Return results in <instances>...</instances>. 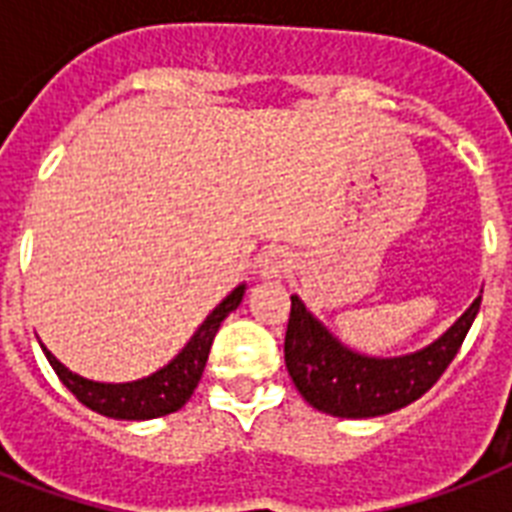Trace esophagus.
<instances>
[{
	"label": "esophagus",
	"instance_id": "obj_1",
	"mask_svg": "<svg viewBox=\"0 0 512 512\" xmlns=\"http://www.w3.org/2000/svg\"><path fill=\"white\" fill-rule=\"evenodd\" d=\"M289 268H292V257L279 247L265 249L263 255L257 257V273L263 279H281V276H287Z\"/></svg>",
	"mask_w": 512,
	"mask_h": 512
}]
</instances>
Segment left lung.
<instances>
[{"label":"left lung","instance_id":"obj_1","mask_svg":"<svg viewBox=\"0 0 512 512\" xmlns=\"http://www.w3.org/2000/svg\"><path fill=\"white\" fill-rule=\"evenodd\" d=\"M481 297L428 348L396 358L361 356L345 348L297 295H292L284 361L300 396L332 417H380L428 393L457 356Z\"/></svg>","mask_w":512,"mask_h":512}]
</instances>
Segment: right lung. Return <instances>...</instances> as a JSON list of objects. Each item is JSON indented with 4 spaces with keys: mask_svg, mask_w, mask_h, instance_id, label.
<instances>
[{
    "mask_svg": "<svg viewBox=\"0 0 512 512\" xmlns=\"http://www.w3.org/2000/svg\"><path fill=\"white\" fill-rule=\"evenodd\" d=\"M244 289H247L244 284L233 289L231 295L225 297L223 303L204 319V324L193 332L191 340L185 342V348L172 358L170 364L162 366L159 372L148 374L143 380H87V377H79L68 366L60 364L44 345L42 350L52 369H55V374L60 377V382L92 412L103 414V417H114V420H154V417H164V414L177 412L193 396V390L201 380V372L207 366L209 348H212L217 329H220L228 313L239 308Z\"/></svg>",
    "mask_w": 512,
    "mask_h": 512,
    "instance_id": "add662e5",
    "label": "right lung"
}]
</instances>
